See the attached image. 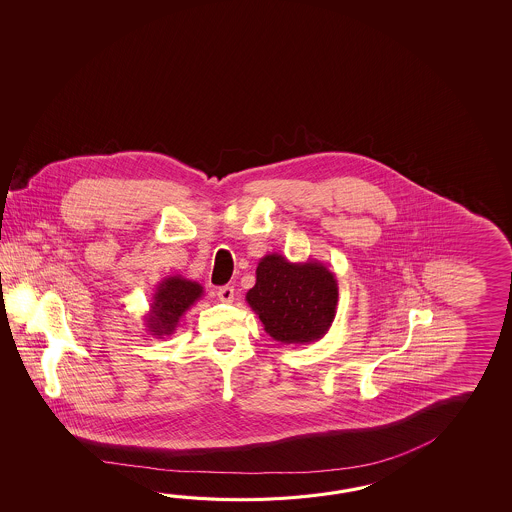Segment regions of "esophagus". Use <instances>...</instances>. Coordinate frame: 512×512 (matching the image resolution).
Wrapping results in <instances>:
<instances>
[{
    "label": "esophagus",
    "mask_w": 512,
    "mask_h": 512,
    "mask_svg": "<svg viewBox=\"0 0 512 512\" xmlns=\"http://www.w3.org/2000/svg\"><path fill=\"white\" fill-rule=\"evenodd\" d=\"M218 298L223 304H232L234 302V287L225 285V287L218 289Z\"/></svg>",
    "instance_id": "1"
}]
</instances>
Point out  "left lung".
Instances as JSON below:
<instances>
[{
  "label": "left lung",
  "mask_w": 512,
  "mask_h": 512,
  "mask_svg": "<svg viewBox=\"0 0 512 512\" xmlns=\"http://www.w3.org/2000/svg\"><path fill=\"white\" fill-rule=\"evenodd\" d=\"M245 300L276 342L311 344L337 315V278L322 261L293 263L272 252L258 263L256 285Z\"/></svg>",
  "instance_id": "8db88e82"
}]
</instances>
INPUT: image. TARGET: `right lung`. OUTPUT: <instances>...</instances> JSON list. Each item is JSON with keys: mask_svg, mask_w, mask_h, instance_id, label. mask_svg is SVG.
Instances as JSON below:
<instances>
[{"mask_svg": "<svg viewBox=\"0 0 512 512\" xmlns=\"http://www.w3.org/2000/svg\"><path fill=\"white\" fill-rule=\"evenodd\" d=\"M203 296L201 283L186 280L175 274L164 278L153 293L150 311L144 316V326L152 337L163 338L172 335L181 316Z\"/></svg>", "mask_w": 512, "mask_h": 512, "instance_id": "add662e5", "label": "right lung"}]
</instances>
